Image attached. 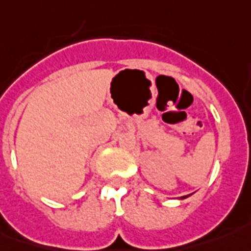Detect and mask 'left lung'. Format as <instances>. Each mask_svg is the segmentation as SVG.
Masks as SVG:
<instances>
[{
  "mask_svg": "<svg viewBox=\"0 0 251 251\" xmlns=\"http://www.w3.org/2000/svg\"><path fill=\"white\" fill-rule=\"evenodd\" d=\"M187 197H188V195H186V197H182V198H187Z\"/></svg>",
  "mask_w": 251,
  "mask_h": 251,
  "instance_id": "obj_1",
  "label": "left lung"
}]
</instances>
